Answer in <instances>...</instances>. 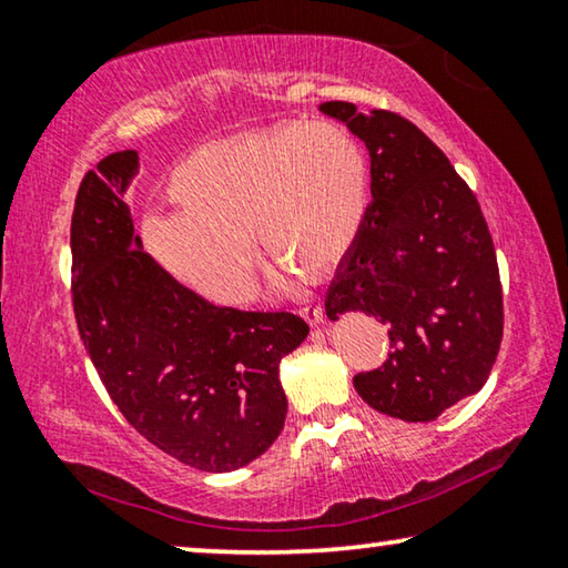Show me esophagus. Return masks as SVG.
Wrapping results in <instances>:
<instances>
[{
  "label": "esophagus",
  "mask_w": 568,
  "mask_h": 568,
  "mask_svg": "<svg viewBox=\"0 0 568 568\" xmlns=\"http://www.w3.org/2000/svg\"><path fill=\"white\" fill-rule=\"evenodd\" d=\"M301 316L308 321L311 326H318V323H323V308L321 305H303Z\"/></svg>",
  "instance_id": "esophagus-1"
}]
</instances>
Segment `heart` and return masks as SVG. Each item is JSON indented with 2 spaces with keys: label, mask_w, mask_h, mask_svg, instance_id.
I'll list each match as a JSON object with an SVG mask.
<instances>
[{
  "label": "heart",
  "mask_w": 568,
  "mask_h": 568,
  "mask_svg": "<svg viewBox=\"0 0 568 568\" xmlns=\"http://www.w3.org/2000/svg\"><path fill=\"white\" fill-rule=\"evenodd\" d=\"M176 214L143 222L154 263L214 303L255 291V252L305 281L333 273L368 212L372 169L362 143L331 123H281L210 143L169 176Z\"/></svg>",
  "instance_id": "obj_1"
}]
</instances>
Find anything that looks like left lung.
Wrapping results in <instances>:
<instances>
[{
    "label": "left lung",
    "mask_w": 568,
    "mask_h": 568,
    "mask_svg": "<svg viewBox=\"0 0 568 568\" xmlns=\"http://www.w3.org/2000/svg\"><path fill=\"white\" fill-rule=\"evenodd\" d=\"M362 139L372 204L326 295V316L362 311L389 326L382 368L354 376L368 407L432 422L488 382L503 338V291L488 224L449 159L392 111L321 103Z\"/></svg>",
    "instance_id": "8db88e82"
}]
</instances>
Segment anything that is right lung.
Wrapping results in <instances>:
<instances>
[{
  "label": "right lung",
  "mask_w": 568,
  "mask_h": 568,
  "mask_svg": "<svg viewBox=\"0 0 568 568\" xmlns=\"http://www.w3.org/2000/svg\"><path fill=\"white\" fill-rule=\"evenodd\" d=\"M136 174L129 149L80 182L70 224L80 338L141 437L196 470H237L281 435V358L308 323L287 311L217 308L166 275L133 235L125 189Z\"/></svg>",
  "instance_id": "add662e5"
}]
</instances>
